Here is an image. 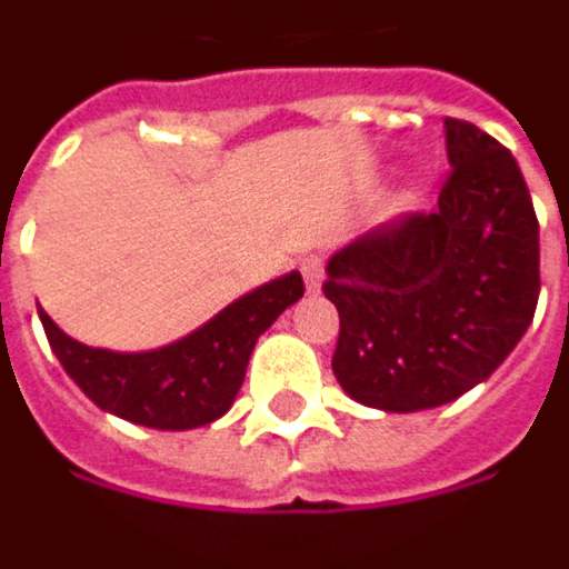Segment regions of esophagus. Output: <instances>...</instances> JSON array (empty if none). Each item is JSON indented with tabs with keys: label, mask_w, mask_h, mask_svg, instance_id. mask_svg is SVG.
<instances>
[{
	"label": "esophagus",
	"mask_w": 569,
	"mask_h": 569,
	"mask_svg": "<svg viewBox=\"0 0 569 569\" xmlns=\"http://www.w3.org/2000/svg\"><path fill=\"white\" fill-rule=\"evenodd\" d=\"M301 277H305V286L308 292H320V283H323V258L308 256L301 261Z\"/></svg>",
	"instance_id": "obj_1"
}]
</instances>
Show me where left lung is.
<instances>
[{
	"mask_svg": "<svg viewBox=\"0 0 569 569\" xmlns=\"http://www.w3.org/2000/svg\"><path fill=\"white\" fill-rule=\"evenodd\" d=\"M452 172L435 212L369 230L326 261L339 308L332 372L385 412L450 403L499 369L533 323L539 221L518 162L447 119Z\"/></svg>",
	"mask_w": 569,
	"mask_h": 569,
	"instance_id": "obj_1",
	"label": "left lung"
}]
</instances>
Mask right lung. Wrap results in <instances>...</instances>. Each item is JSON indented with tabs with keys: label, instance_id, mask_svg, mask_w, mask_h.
<instances>
[{
	"label": "right lung",
	"instance_id": "1",
	"mask_svg": "<svg viewBox=\"0 0 569 569\" xmlns=\"http://www.w3.org/2000/svg\"><path fill=\"white\" fill-rule=\"evenodd\" d=\"M301 296V273L289 271L230 301L184 339L138 353L70 339L46 311L39 320L54 357L91 403L144 428L190 431L233 407L258 336Z\"/></svg>",
	"mask_w": 569,
	"mask_h": 569
}]
</instances>
